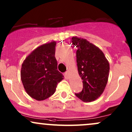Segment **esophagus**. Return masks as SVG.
<instances>
[{
  "label": "esophagus",
  "instance_id": "1",
  "mask_svg": "<svg viewBox=\"0 0 132 132\" xmlns=\"http://www.w3.org/2000/svg\"><path fill=\"white\" fill-rule=\"evenodd\" d=\"M69 71H66V72H64L65 76H66V78H68V75H69Z\"/></svg>",
  "mask_w": 132,
  "mask_h": 132
}]
</instances>
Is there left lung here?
<instances>
[{
    "instance_id": "obj_1",
    "label": "left lung",
    "mask_w": 132,
    "mask_h": 132,
    "mask_svg": "<svg viewBox=\"0 0 132 132\" xmlns=\"http://www.w3.org/2000/svg\"><path fill=\"white\" fill-rule=\"evenodd\" d=\"M76 46L78 73L82 80L83 88L76 95L84 102H91L101 96L108 81L110 66L104 53L86 39L73 37Z\"/></svg>"
}]
</instances>
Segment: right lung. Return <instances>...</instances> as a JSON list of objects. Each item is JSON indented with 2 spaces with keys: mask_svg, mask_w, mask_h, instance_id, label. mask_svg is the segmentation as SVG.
<instances>
[{
  "mask_svg": "<svg viewBox=\"0 0 132 132\" xmlns=\"http://www.w3.org/2000/svg\"><path fill=\"white\" fill-rule=\"evenodd\" d=\"M56 45L55 42H52L38 46L22 65L21 80L25 90L37 101H43L53 94L57 83L64 78L57 70Z\"/></svg>",
  "mask_w": 132,
  "mask_h": 132,
  "instance_id": "1",
  "label": "right lung"
}]
</instances>
